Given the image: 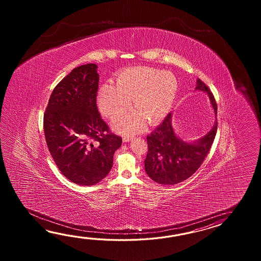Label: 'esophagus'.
Wrapping results in <instances>:
<instances>
[{
    "instance_id": "esophagus-1",
    "label": "esophagus",
    "mask_w": 261,
    "mask_h": 261,
    "mask_svg": "<svg viewBox=\"0 0 261 261\" xmlns=\"http://www.w3.org/2000/svg\"><path fill=\"white\" fill-rule=\"evenodd\" d=\"M133 140V137H129V136H125L124 138H123V142H129V141H132Z\"/></svg>"
}]
</instances>
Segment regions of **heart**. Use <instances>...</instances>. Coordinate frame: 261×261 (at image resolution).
<instances>
[{
    "label": "heart",
    "instance_id": "b5f03b06",
    "mask_svg": "<svg viewBox=\"0 0 261 261\" xmlns=\"http://www.w3.org/2000/svg\"><path fill=\"white\" fill-rule=\"evenodd\" d=\"M177 78L171 72L150 67H135L121 72L117 86L106 84L98 94V103L107 117L121 116L130 106L138 113L117 118L114 127L119 133L132 134L141 130L144 119L149 124L160 122L172 109L177 96Z\"/></svg>",
    "mask_w": 261,
    "mask_h": 261
}]
</instances>
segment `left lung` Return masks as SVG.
Listing matches in <instances>:
<instances>
[{
	"label": "left lung",
	"instance_id": "left-lung-1",
	"mask_svg": "<svg viewBox=\"0 0 261 261\" xmlns=\"http://www.w3.org/2000/svg\"><path fill=\"white\" fill-rule=\"evenodd\" d=\"M196 89L207 92L217 114L215 97L200 79L197 81ZM171 119L170 113L163 122L146 137L148 151L144 160V169L152 180L162 185H174L190 177L208 155L217 130L216 122L204 137L190 144L175 135Z\"/></svg>",
	"mask_w": 261,
	"mask_h": 261
}]
</instances>
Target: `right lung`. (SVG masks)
Here are the masks:
<instances>
[{
  "mask_svg": "<svg viewBox=\"0 0 261 261\" xmlns=\"http://www.w3.org/2000/svg\"><path fill=\"white\" fill-rule=\"evenodd\" d=\"M97 65L76 67L50 95L44 132L61 173L81 186L99 183L109 173L122 139L111 133L97 107Z\"/></svg>",
  "mask_w": 261,
  "mask_h": 261,
  "instance_id": "right-lung-1",
  "label": "right lung"
}]
</instances>
